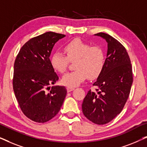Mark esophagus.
Listing matches in <instances>:
<instances>
[{
  "instance_id": "obj_1",
  "label": "esophagus",
  "mask_w": 147,
  "mask_h": 147,
  "mask_svg": "<svg viewBox=\"0 0 147 147\" xmlns=\"http://www.w3.org/2000/svg\"><path fill=\"white\" fill-rule=\"evenodd\" d=\"M74 89H75V88L74 87H67V91L68 92L72 91V90H74Z\"/></svg>"
}]
</instances>
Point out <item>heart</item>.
Returning a JSON list of instances; mask_svg holds the SVG:
<instances>
[{"label": "heart", "instance_id": "b5f03b06", "mask_svg": "<svg viewBox=\"0 0 147 147\" xmlns=\"http://www.w3.org/2000/svg\"><path fill=\"white\" fill-rule=\"evenodd\" d=\"M65 55L59 51L52 54L50 63L53 69L59 74L65 72L69 61L74 62L75 71L64 75L61 84L67 87H75L86 78L95 80L100 76L105 65V54L98 46L92 47L80 39H75L63 47Z\"/></svg>", "mask_w": 147, "mask_h": 147}]
</instances>
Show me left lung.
<instances>
[{"instance_id": "obj_1", "label": "left lung", "mask_w": 147, "mask_h": 147, "mask_svg": "<svg viewBox=\"0 0 147 147\" xmlns=\"http://www.w3.org/2000/svg\"><path fill=\"white\" fill-rule=\"evenodd\" d=\"M95 35L107 41V56L103 71L93 84L97 89L88 91L82 106L88 120L101 125L108 123L121 112L129 96L133 78L125 47L108 34Z\"/></svg>"}]
</instances>
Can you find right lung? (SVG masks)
Instances as JSON below:
<instances>
[{
  "instance_id": "right-lung-1",
  "label": "right lung",
  "mask_w": 147,
  "mask_h": 147,
  "mask_svg": "<svg viewBox=\"0 0 147 147\" xmlns=\"http://www.w3.org/2000/svg\"><path fill=\"white\" fill-rule=\"evenodd\" d=\"M65 35L46 32L24 44L14 64L13 90L23 113L36 122H46L61 109L65 86H52L59 80L50 63L54 45Z\"/></svg>"
}]
</instances>
